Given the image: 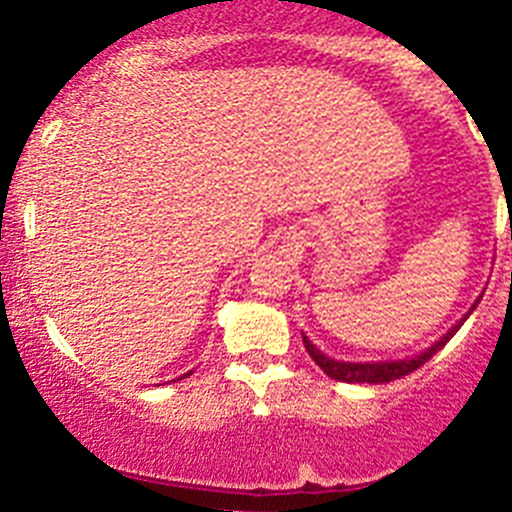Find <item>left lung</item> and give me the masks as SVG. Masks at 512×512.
<instances>
[{"instance_id": "obj_1", "label": "left lung", "mask_w": 512, "mask_h": 512, "mask_svg": "<svg viewBox=\"0 0 512 512\" xmlns=\"http://www.w3.org/2000/svg\"><path fill=\"white\" fill-rule=\"evenodd\" d=\"M477 303H480V300H477ZM475 305L470 308V313L475 310ZM470 313H467V315H470ZM467 315L462 318L460 323H457V326H452L450 331L444 333V336L439 338L434 346H429L427 351L419 353V356H414V358H401V361H379V364H351V361H336V358H328L326 353L318 351V348H315L313 343H310L305 336H303V343H305V351L310 353V358H313L315 364L321 366V369L326 371V376H331V379L346 381V384H386V381L401 379V376L412 374V371H417L419 366L427 364L429 358H432L437 351H442V346H447V341H450V338L455 336L457 331H460L462 323L467 321Z\"/></svg>"}]
</instances>
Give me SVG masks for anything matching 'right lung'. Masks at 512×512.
Returning a JSON list of instances; mask_svg holds the SVG:
<instances>
[{
	"instance_id": "obj_1",
	"label": "right lung",
	"mask_w": 512,
	"mask_h": 512,
	"mask_svg": "<svg viewBox=\"0 0 512 512\" xmlns=\"http://www.w3.org/2000/svg\"><path fill=\"white\" fill-rule=\"evenodd\" d=\"M184 376H189V374H184Z\"/></svg>"
}]
</instances>
